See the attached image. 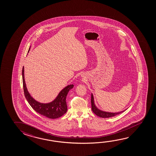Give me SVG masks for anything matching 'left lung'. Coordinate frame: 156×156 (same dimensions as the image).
<instances>
[{"label":"left lung","instance_id":"8db88e82","mask_svg":"<svg viewBox=\"0 0 156 156\" xmlns=\"http://www.w3.org/2000/svg\"><path fill=\"white\" fill-rule=\"evenodd\" d=\"M91 108L93 112H94L96 115L99 116L100 118H108L115 116L116 115L120 114L122 112H124L126 110H123L122 112H107L105 111L100 110L95 105L94 102V98L92 94H91Z\"/></svg>","mask_w":156,"mask_h":156}]
</instances>
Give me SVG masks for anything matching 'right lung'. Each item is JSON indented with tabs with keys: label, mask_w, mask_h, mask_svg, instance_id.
Here are the masks:
<instances>
[{
	"label": "right lung",
	"mask_w": 156,
	"mask_h": 156,
	"mask_svg": "<svg viewBox=\"0 0 156 156\" xmlns=\"http://www.w3.org/2000/svg\"><path fill=\"white\" fill-rule=\"evenodd\" d=\"M30 51L29 49L28 52ZM24 67L22 69V79H23V90L26 100L29 104L33 108L34 110L40 114L49 119H57L64 115L67 110L66 99L67 95L70 90L73 87V85H69L62 90L57 97L52 102L48 103L38 102L31 96L28 92L24 79Z\"/></svg>",
	"instance_id": "obj_1"
}]
</instances>
